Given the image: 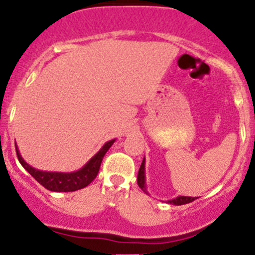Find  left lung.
<instances>
[{
	"instance_id": "8db88e82",
	"label": "left lung",
	"mask_w": 255,
	"mask_h": 255,
	"mask_svg": "<svg viewBox=\"0 0 255 255\" xmlns=\"http://www.w3.org/2000/svg\"><path fill=\"white\" fill-rule=\"evenodd\" d=\"M137 185L140 186L144 193L147 194L146 191V186H145V157L142 160L141 165H140L139 173H137ZM196 198H193V196H178L175 199H171V200H168V203L174 205H183V204H188V203L194 202Z\"/></svg>"
}]
</instances>
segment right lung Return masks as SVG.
<instances>
[{
    "mask_svg": "<svg viewBox=\"0 0 255 255\" xmlns=\"http://www.w3.org/2000/svg\"><path fill=\"white\" fill-rule=\"evenodd\" d=\"M115 139L110 140V141L106 142L96 155H94L89 161L82 166L80 170L74 171V173H55V171H42L37 170V169L32 168L22 159V156L20 155V151L16 146V152L17 157H18V161L21 162V165L38 181L42 186H45L47 190L51 191H75L79 190V189L85 188V186L89 185L94 179L96 178L99 173V169H100L101 161L104 159V155L106 154L109 149L111 147V145L114 144Z\"/></svg>",
    "mask_w": 255,
    "mask_h": 255,
    "instance_id": "1",
    "label": "right lung"
}]
</instances>
